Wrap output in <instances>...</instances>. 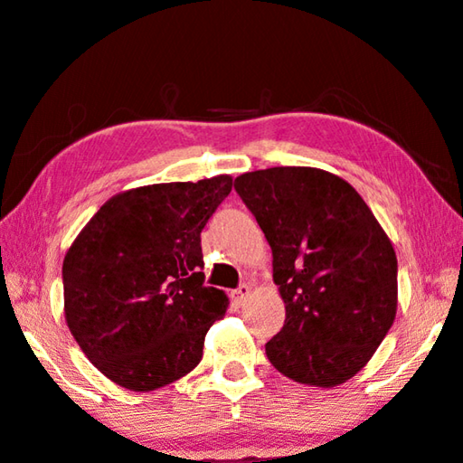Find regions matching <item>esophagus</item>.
I'll return each mask as SVG.
<instances>
[{"mask_svg":"<svg viewBox=\"0 0 463 463\" xmlns=\"http://www.w3.org/2000/svg\"><path fill=\"white\" fill-rule=\"evenodd\" d=\"M248 297H250V286H246V284H242L238 288V290L232 292V300L236 305H244Z\"/></svg>","mask_w":463,"mask_h":463,"instance_id":"1","label":"esophagus"}]
</instances>
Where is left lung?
Returning <instances> with one entry per match:
<instances>
[{"label": "left lung", "mask_w": 463, "mask_h": 463, "mask_svg": "<svg viewBox=\"0 0 463 463\" xmlns=\"http://www.w3.org/2000/svg\"><path fill=\"white\" fill-rule=\"evenodd\" d=\"M273 254L284 327L265 345L298 384L332 388L365 367L397 315V254L343 177L273 166L236 177Z\"/></svg>", "instance_id": "8db88e82"}]
</instances>
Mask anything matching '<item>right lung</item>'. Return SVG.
<instances>
[{
	"label": "right lung",
	"instance_id": "add662e5",
	"mask_svg": "<svg viewBox=\"0 0 463 463\" xmlns=\"http://www.w3.org/2000/svg\"><path fill=\"white\" fill-rule=\"evenodd\" d=\"M232 182L217 175L118 192L66 250V326L115 384L156 391L203 359L206 332L230 300L203 284L200 232Z\"/></svg>",
	"mask_w": 463,
	"mask_h": 463
}]
</instances>
